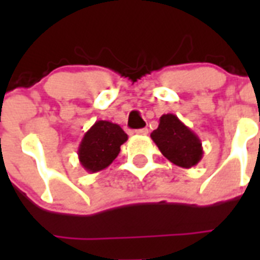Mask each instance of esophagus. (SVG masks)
Masks as SVG:
<instances>
[{
  "label": "esophagus",
  "instance_id": "1",
  "mask_svg": "<svg viewBox=\"0 0 260 260\" xmlns=\"http://www.w3.org/2000/svg\"><path fill=\"white\" fill-rule=\"evenodd\" d=\"M135 134H136V135H147V134H148V129H147V128H142V129H136V131H135Z\"/></svg>",
  "mask_w": 260,
  "mask_h": 260
}]
</instances>
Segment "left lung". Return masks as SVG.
<instances>
[{"mask_svg":"<svg viewBox=\"0 0 260 260\" xmlns=\"http://www.w3.org/2000/svg\"><path fill=\"white\" fill-rule=\"evenodd\" d=\"M151 139L163 156L183 169L196 166L204 155L200 138L173 113L159 118V126L151 134Z\"/></svg>","mask_w":260,"mask_h":260,"instance_id":"1","label":"left lung"}]
</instances>
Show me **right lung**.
Segmentation results:
<instances>
[{"label":"right lung","mask_w":260,"mask_h":260,"mask_svg":"<svg viewBox=\"0 0 260 260\" xmlns=\"http://www.w3.org/2000/svg\"><path fill=\"white\" fill-rule=\"evenodd\" d=\"M128 135L121 126L106 120H98L83 135L78 147L79 163L89 173L104 170L117 158Z\"/></svg>","instance_id":"obj_1"}]
</instances>
